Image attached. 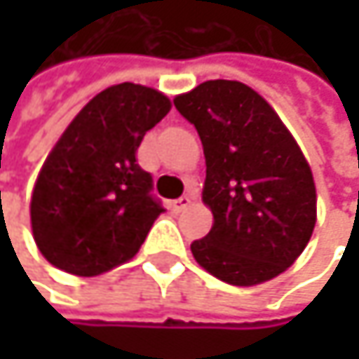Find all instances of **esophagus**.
Segmentation results:
<instances>
[{
    "label": "esophagus",
    "instance_id": "1",
    "mask_svg": "<svg viewBox=\"0 0 359 359\" xmlns=\"http://www.w3.org/2000/svg\"><path fill=\"white\" fill-rule=\"evenodd\" d=\"M191 203H193V197L182 195V197H179L177 201H172V212H175V214H180V212H184Z\"/></svg>",
    "mask_w": 359,
    "mask_h": 359
}]
</instances>
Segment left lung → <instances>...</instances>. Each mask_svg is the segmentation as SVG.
<instances>
[{
	"label": "left lung",
	"mask_w": 359,
	"mask_h": 359,
	"mask_svg": "<svg viewBox=\"0 0 359 359\" xmlns=\"http://www.w3.org/2000/svg\"><path fill=\"white\" fill-rule=\"evenodd\" d=\"M205 156L201 199L212 231L191 243L216 278L251 287L285 272L316 224V187L308 160L278 114L239 81H205L177 95Z\"/></svg>",
	"instance_id": "left-lung-1"
}]
</instances>
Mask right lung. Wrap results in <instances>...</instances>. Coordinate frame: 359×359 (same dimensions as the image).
Segmentation results:
<instances>
[{
	"instance_id": "1",
	"label": "right lung",
	"mask_w": 359,
	"mask_h": 359,
	"mask_svg": "<svg viewBox=\"0 0 359 359\" xmlns=\"http://www.w3.org/2000/svg\"><path fill=\"white\" fill-rule=\"evenodd\" d=\"M168 111L164 93L120 83L74 116L31 199L33 237L49 264L97 276L139 251L164 208L151 195V175L137 164V149Z\"/></svg>"
}]
</instances>
